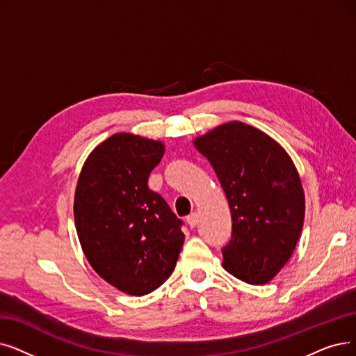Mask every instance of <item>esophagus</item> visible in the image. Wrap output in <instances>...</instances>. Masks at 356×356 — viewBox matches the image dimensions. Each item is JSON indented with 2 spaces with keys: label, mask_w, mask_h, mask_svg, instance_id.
Instances as JSON below:
<instances>
[{
  "label": "esophagus",
  "mask_w": 356,
  "mask_h": 356,
  "mask_svg": "<svg viewBox=\"0 0 356 356\" xmlns=\"http://www.w3.org/2000/svg\"><path fill=\"white\" fill-rule=\"evenodd\" d=\"M187 223L190 227H194L198 223V215L197 213H191V215L187 216Z\"/></svg>",
  "instance_id": "esophagus-1"
}]
</instances>
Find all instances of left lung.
I'll return each instance as SVG.
<instances>
[{
    "label": "left lung",
    "mask_w": 356,
    "mask_h": 356,
    "mask_svg": "<svg viewBox=\"0 0 356 356\" xmlns=\"http://www.w3.org/2000/svg\"><path fill=\"white\" fill-rule=\"evenodd\" d=\"M215 169L231 209L232 238L223 267L251 285H264L285 266L300 239L305 195L300 174L275 138L231 121L193 140Z\"/></svg>",
    "instance_id": "left-lung-1"
}]
</instances>
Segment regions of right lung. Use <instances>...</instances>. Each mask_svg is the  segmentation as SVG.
<instances>
[{
    "mask_svg": "<svg viewBox=\"0 0 356 356\" xmlns=\"http://www.w3.org/2000/svg\"><path fill=\"white\" fill-rule=\"evenodd\" d=\"M165 145L117 133L84 162L74 194L80 245L95 272L118 291L143 296L172 275L184 244L181 219L147 187Z\"/></svg>",
    "mask_w": 356,
    "mask_h": 356,
    "instance_id": "obj_1",
    "label": "right lung"
}]
</instances>
